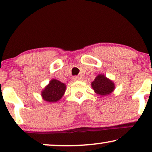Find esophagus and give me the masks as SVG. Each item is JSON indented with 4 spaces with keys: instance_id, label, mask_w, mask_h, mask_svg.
Wrapping results in <instances>:
<instances>
[{
    "instance_id": "esophagus-1",
    "label": "esophagus",
    "mask_w": 152,
    "mask_h": 152,
    "mask_svg": "<svg viewBox=\"0 0 152 152\" xmlns=\"http://www.w3.org/2000/svg\"><path fill=\"white\" fill-rule=\"evenodd\" d=\"M80 80V77H78V76H74L73 77H72V80L73 81H78Z\"/></svg>"
}]
</instances>
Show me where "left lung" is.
I'll return each mask as SVG.
<instances>
[{
	"label": "left lung",
	"instance_id": "obj_1",
	"mask_svg": "<svg viewBox=\"0 0 152 152\" xmlns=\"http://www.w3.org/2000/svg\"><path fill=\"white\" fill-rule=\"evenodd\" d=\"M93 90L100 95H108L113 92L115 88L113 82L108 80L104 75H99L97 76L95 80L91 83Z\"/></svg>",
	"mask_w": 152,
	"mask_h": 152
}]
</instances>
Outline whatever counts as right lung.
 I'll use <instances>...</instances> for the list:
<instances>
[{"mask_svg":"<svg viewBox=\"0 0 152 152\" xmlns=\"http://www.w3.org/2000/svg\"><path fill=\"white\" fill-rule=\"evenodd\" d=\"M66 91V85L59 81L53 80L41 93L44 100L54 102L59 100Z\"/></svg>","mask_w":152,"mask_h":152,"instance_id":"right-lung-1","label":"right lung"}]
</instances>
